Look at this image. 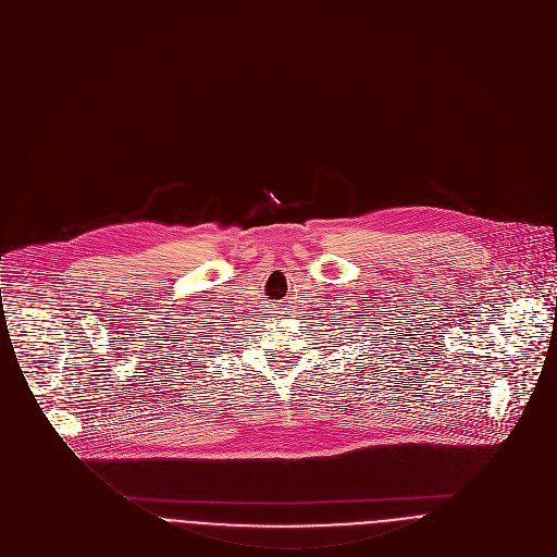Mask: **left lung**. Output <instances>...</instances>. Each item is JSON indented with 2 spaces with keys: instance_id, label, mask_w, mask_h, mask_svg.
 <instances>
[{
  "instance_id": "8db88e82",
  "label": "left lung",
  "mask_w": 557,
  "mask_h": 557,
  "mask_svg": "<svg viewBox=\"0 0 557 557\" xmlns=\"http://www.w3.org/2000/svg\"><path fill=\"white\" fill-rule=\"evenodd\" d=\"M354 329H360V324H356V326H354ZM367 329H371V324H367Z\"/></svg>"
}]
</instances>
